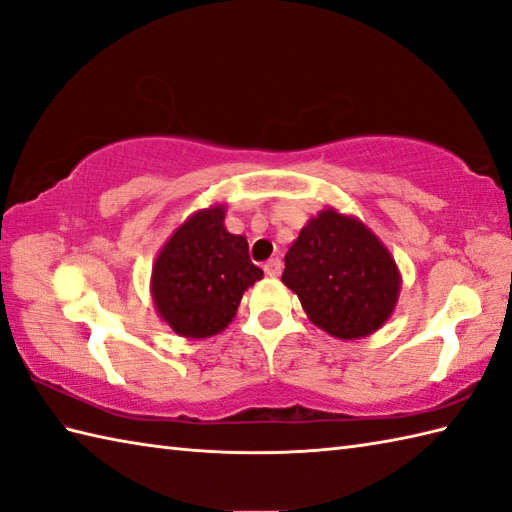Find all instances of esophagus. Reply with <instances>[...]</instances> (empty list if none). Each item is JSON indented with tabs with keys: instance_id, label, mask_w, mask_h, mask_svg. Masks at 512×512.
<instances>
[{
	"instance_id": "34e87169",
	"label": "esophagus",
	"mask_w": 512,
	"mask_h": 512,
	"mask_svg": "<svg viewBox=\"0 0 512 512\" xmlns=\"http://www.w3.org/2000/svg\"><path fill=\"white\" fill-rule=\"evenodd\" d=\"M264 273H266L268 277H277V275L281 273V259H279V257L268 259V262L264 264Z\"/></svg>"
}]
</instances>
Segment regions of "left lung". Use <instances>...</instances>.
<instances>
[{"mask_svg": "<svg viewBox=\"0 0 512 512\" xmlns=\"http://www.w3.org/2000/svg\"><path fill=\"white\" fill-rule=\"evenodd\" d=\"M281 281L317 328L343 341L383 328L400 295V270L387 246L361 220L334 209L301 228Z\"/></svg>", "mask_w": 512, "mask_h": 512, "instance_id": "left-lung-1", "label": "left lung"}]
</instances>
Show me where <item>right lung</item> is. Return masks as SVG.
<instances>
[{
  "label": "right lung",
  "mask_w": 512,
  "mask_h": 512,
  "mask_svg": "<svg viewBox=\"0 0 512 512\" xmlns=\"http://www.w3.org/2000/svg\"><path fill=\"white\" fill-rule=\"evenodd\" d=\"M224 213L222 204L193 213L151 268V297L160 319L184 339L222 332L244 290L264 277L250 262L246 237L226 231Z\"/></svg>",
  "instance_id": "right-lung-1"
}]
</instances>
